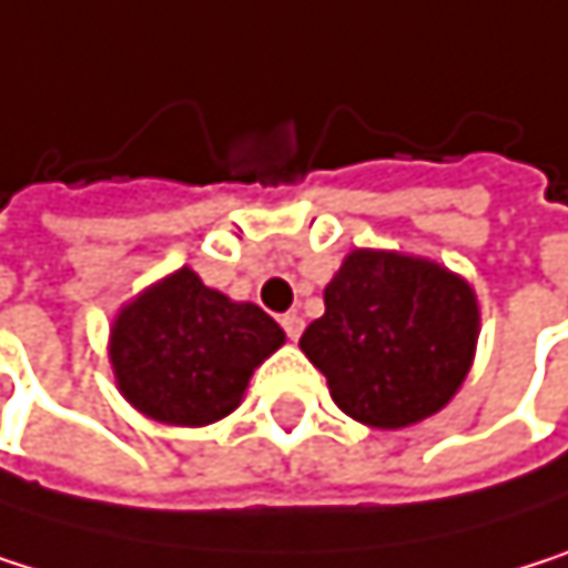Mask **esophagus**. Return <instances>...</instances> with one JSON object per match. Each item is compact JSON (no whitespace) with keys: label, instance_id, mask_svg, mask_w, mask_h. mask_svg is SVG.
Instances as JSON below:
<instances>
[{"label":"esophagus","instance_id":"obj_1","mask_svg":"<svg viewBox=\"0 0 568 568\" xmlns=\"http://www.w3.org/2000/svg\"><path fill=\"white\" fill-rule=\"evenodd\" d=\"M278 323H282V329H286V336H290L293 343H296V339L303 336V326H306L300 313H286V316H282Z\"/></svg>","mask_w":568,"mask_h":568}]
</instances>
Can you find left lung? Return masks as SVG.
<instances>
[{
    "instance_id": "left-lung-1",
    "label": "left lung",
    "mask_w": 568,
    "mask_h": 568,
    "mask_svg": "<svg viewBox=\"0 0 568 568\" xmlns=\"http://www.w3.org/2000/svg\"><path fill=\"white\" fill-rule=\"evenodd\" d=\"M476 336V296L459 275L426 258L356 248L326 286V316L303 333L300 349L346 416L403 429L456 396Z\"/></svg>"
}]
</instances>
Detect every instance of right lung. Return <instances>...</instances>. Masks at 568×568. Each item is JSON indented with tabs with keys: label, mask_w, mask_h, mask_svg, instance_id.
Returning <instances> with one entry per match:
<instances>
[{
	"label": "right lung",
	"mask_w": 568,
	"mask_h": 568,
	"mask_svg": "<svg viewBox=\"0 0 568 568\" xmlns=\"http://www.w3.org/2000/svg\"><path fill=\"white\" fill-rule=\"evenodd\" d=\"M282 329L252 303H232L179 268L129 303L112 329L122 396L169 426L229 416L252 369L282 346Z\"/></svg>",
	"instance_id": "add662e5"
}]
</instances>
